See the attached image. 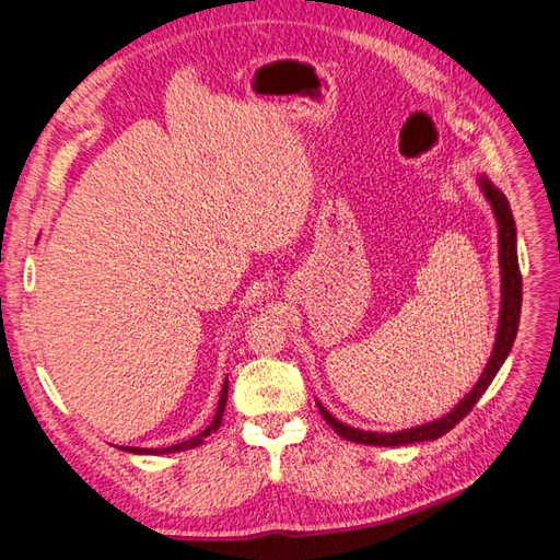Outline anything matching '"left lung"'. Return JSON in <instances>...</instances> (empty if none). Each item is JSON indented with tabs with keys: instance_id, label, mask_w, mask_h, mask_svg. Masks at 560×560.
<instances>
[{
	"instance_id": "1",
	"label": "left lung",
	"mask_w": 560,
	"mask_h": 560,
	"mask_svg": "<svg viewBox=\"0 0 560 560\" xmlns=\"http://www.w3.org/2000/svg\"><path fill=\"white\" fill-rule=\"evenodd\" d=\"M479 186L483 189L490 208H493L498 226H500L498 233H500V268H502V303H500V325L495 336V348L490 352V360L483 369L479 383L474 385L469 389V395L457 401L455 409L444 418L425 422V425H418L411 430H401V432H366V430L350 428L346 422L334 418L325 406L317 401L322 418L329 422V428L336 434H341L343 439H348V442L366 444V446H406V444L432 442V439H439L442 434L451 432L457 422L474 409V404L481 399L488 385L493 383L500 366L504 364L506 354H510L518 331V317H521V270H518V254H516V226H514L510 200H506V196L498 189V186H493V182H490L486 175L479 177Z\"/></svg>"
}]
</instances>
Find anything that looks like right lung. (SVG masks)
Instances as JSON below:
<instances>
[{
	"mask_svg": "<svg viewBox=\"0 0 560 560\" xmlns=\"http://www.w3.org/2000/svg\"><path fill=\"white\" fill-rule=\"evenodd\" d=\"M226 397H229V378L224 381L222 397H219L217 413H214L210 425H208L206 430H202L200 434H196V436H191V439H186V442L175 444V446H167V448H132V446H124V451H128V453H147V455H163V453H179V451H189V448L200 446L202 442H206V436H210L212 432L219 430V425H222V416H224V409H226Z\"/></svg>",
	"mask_w": 560,
	"mask_h": 560,
	"instance_id": "add662e5",
	"label": "right lung"
}]
</instances>
